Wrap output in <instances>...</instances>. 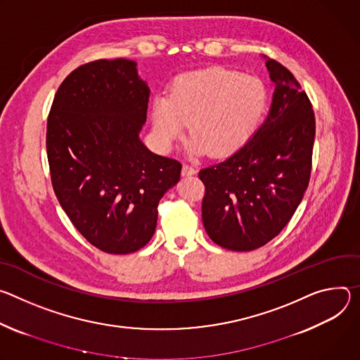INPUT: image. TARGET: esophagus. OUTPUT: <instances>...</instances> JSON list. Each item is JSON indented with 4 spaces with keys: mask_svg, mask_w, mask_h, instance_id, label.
Instances as JSON below:
<instances>
[{
    "mask_svg": "<svg viewBox=\"0 0 360 360\" xmlns=\"http://www.w3.org/2000/svg\"><path fill=\"white\" fill-rule=\"evenodd\" d=\"M195 173V169L190 165H183V169H181V174L183 176H193Z\"/></svg>",
    "mask_w": 360,
    "mask_h": 360,
    "instance_id": "34e87169",
    "label": "esophagus"
}]
</instances>
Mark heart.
<instances>
[{
	"instance_id": "b5f03b06",
	"label": "heart",
	"mask_w": 360,
	"mask_h": 360,
	"mask_svg": "<svg viewBox=\"0 0 360 360\" xmlns=\"http://www.w3.org/2000/svg\"><path fill=\"white\" fill-rule=\"evenodd\" d=\"M266 108L267 91L257 77L213 67L179 75L167 97L154 98L151 118L162 147L170 148L188 123V153L226 157L253 137Z\"/></svg>"
}]
</instances>
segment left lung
Returning <instances> with one entry per match:
<instances>
[{"instance_id": "obj_1", "label": "left lung", "mask_w": 360, "mask_h": 360, "mask_svg": "<svg viewBox=\"0 0 360 360\" xmlns=\"http://www.w3.org/2000/svg\"><path fill=\"white\" fill-rule=\"evenodd\" d=\"M266 67L276 89L264 123L229 158L198 172L212 240L234 252L269 243L300 205L311 170L314 112L295 75L276 60Z\"/></svg>"}]
</instances>
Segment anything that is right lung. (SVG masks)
<instances>
[{"label": "right lung", "instance_id": "right-lung-1", "mask_svg": "<svg viewBox=\"0 0 360 360\" xmlns=\"http://www.w3.org/2000/svg\"><path fill=\"white\" fill-rule=\"evenodd\" d=\"M136 63L97 60L58 87L47 122V157L58 202L86 240L110 255L144 248L157 206L181 165L151 153L139 134L150 89Z\"/></svg>", "mask_w": 360, "mask_h": 360}]
</instances>
